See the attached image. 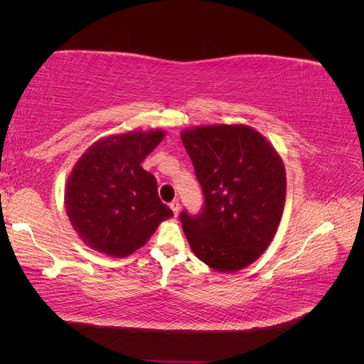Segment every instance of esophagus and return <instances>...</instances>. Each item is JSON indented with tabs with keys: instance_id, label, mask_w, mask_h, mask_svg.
Returning <instances> with one entry per match:
<instances>
[{
	"instance_id": "esophagus-1",
	"label": "esophagus",
	"mask_w": 364,
	"mask_h": 364,
	"mask_svg": "<svg viewBox=\"0 0 364 364\" xmlns=\"http://www.w3.org/2000/svg\"><path fill=\"white\" fill-rule=\"evenodd\" d=\"M170 208H171V211L174 213V215H178V214H179V209H181L179 200H173V202L170 203Z\"/></svg>"
}]
</instances>
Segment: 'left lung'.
Returning <instances> with one entry per match:
<instances>
[{"instance_id":"8db88e82","label":"left lung","mask_w":364,"mask_h":364,"mask_svg":"<svg viewBox=\"0 0 364 364\" xmlns=\"http://www.w3.org/2000/svg\"><path fill=\"white\" fill-rule=\"evenodd\" d=\"M181 138L205 196L200 215L181 214L191 250L217 272L247 267L281 222L287 191L282 158L246 124L196 126Z\"/></svg>"}]
</instances>
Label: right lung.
<instances>
[{
    "label": "right lung",
    "mask_w": 364,
    "mask_h": 364,
    "mask_svg": "<svg viewBox=\"0 0 364 364\" xmlns=\"http://www.w3.org/2000/svg\"><path fill=\"white\" fill-rule=\"evenodd\" d=\"M165 130H130L95 141L65 185V209L83 243L126 258L144 246L173 211L158 196L155 176L141 167Z\"/></svg>",
    "instance_id": "obj_1"
}]
</instances>
